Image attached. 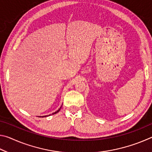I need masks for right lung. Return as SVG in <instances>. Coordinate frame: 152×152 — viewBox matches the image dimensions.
<instances>
[{"instance_id": "obj_1", "label": "right lung", "mask_w": 152, "mask_h": 152, "mask_svg": "<svg viewBox=\"0 0 152 152\" xmlns=\"http://www.w3.org/2000/svg\"><path fill=\"white\" fill-rule=\"evenodd\" d=\"M61 107L60 108V109H59L58 110H57V111H56L55 113H52V114H51V115H54V114H56V113H58L59 111H60V109H61ZM48 117V115H47V116H46V115H45V116H39V117Z\"/></svg>"}]
</instances>
